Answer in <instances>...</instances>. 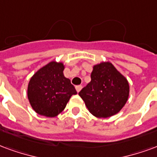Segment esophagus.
<instances>
[{
	"mask_svg": "<svg viewBox=\"0 0 157 157\" xmlns=\"http://www.w3.org/2000/svg\"><path fill=\"white\" fill-rule=\"evenodd\" d=\"M82 86L79 85V86H75V90H76V91H77V92H79L80 90H82Z\"/></svg>",
	"mask_w": 157,
	"mask_h": 157,
	"instance_id": "obj_1",
	"label": "esophagus"
}]
</instances>
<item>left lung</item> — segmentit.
Listing matches in <instances>:
<instances>
[{"instance_id":"left-lung-1","label":"left lung","mask_w":157,"mask_h":157,"mask_svg":"<svg viewBox=\"0 0 157 157\" xmlns=\"http://www.w3.org/2000/svg\"><path fill=\"white\" fill-rule=\"evenodd\" d=\"M90 78L79 92L90 113L102 118L118 113L128 99L127 80L110 62L96 65Z\"/></svg>"}]
</instances>
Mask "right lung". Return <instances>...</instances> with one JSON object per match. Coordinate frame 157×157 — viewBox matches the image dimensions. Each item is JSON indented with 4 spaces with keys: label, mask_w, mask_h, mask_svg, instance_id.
I'll return each instance as SVG.
<instances>
[{
    "label": "right lung",
    "mask_w": 157,
    "mask_h": 157,
    "mask_svg": "<svg viewBox=\"0 0 157 157\" xmlns=\"http://www.w3.org/2000/svg\"><path fill=\"white\" fill-rule=\"evenodd\" d=\"M62 63L52 61L34 74L28 85L29 101L36 113L56 117L63 111L72 95L77 93L63 75Z\"/></svg>",
    "instance_id": "1"
}]
</instances>
